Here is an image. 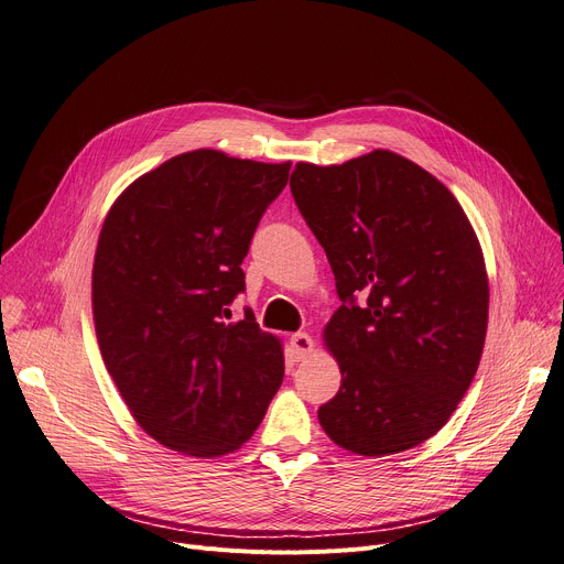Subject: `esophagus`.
I'll list each match as a JSON object with an SVG mask.
<instances>
[{
	"label": "esophagus",
	"instance_id": "esophagus-1",
	"mask_svg": "<svg viewBox=\"0 0 564 564\" xmlns=\"http://www.w3.org/2000/svg\"><path fill=\"white\" fill-rule=\"evenodd\" d=\"M290 349H292V354H294V359L302 361V359H306L308 354L313 351V338H311L308 334H304V332L292 334V336H290Z\"/></svg>",
	"mask_w": 564,
	"mask_h": 564
}]
</instances>
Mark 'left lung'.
Here are the masks:
<instances>
[{
	"label": "left lung",
	"mask_w": 564,
	"mask_h": 564,
	"mask_svg": "<svg viewBox=\"0 0 564 564\" xmlns=\"http://www.w3.org/2000/svg\"><path fill=\"white\" fill-rule=\"evenodd\" d=\"M290 189L343 302L324 329L343 381L317 409L322 430L366 457L419 446L482 357L489 281L473 226L446 185L391 151L300 162Z\"/></svg>",
	"instance_id": "1"
}]
</instances>
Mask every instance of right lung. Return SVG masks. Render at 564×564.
<instances>
[{"label":"right lung","mask_w":564,"mask_h":564,"mask_svg":"<svg viewBox=\"0 0 564 564\" xmlns=\"http://www.w3.org/2000/svg\"><path fill=\"white\" fill-rule=\"evenodd\" d=\"M290 162L175 155L116 198L94 262L102 361L143 432L192 457L251 438L283 381L279 338L230 322L242 260Z\"/></svg>","instance_id":"1"}]
</instances>
